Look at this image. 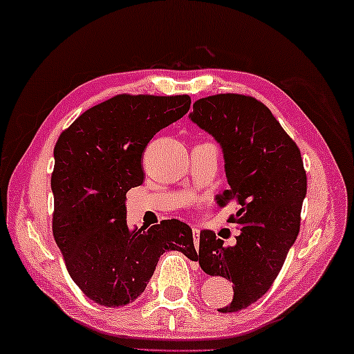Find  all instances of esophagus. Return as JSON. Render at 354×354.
<instances>
[{
	"instance_id": "1",
	"label": "esophagus",
	"mask_w": 354,
	"mask_h": 354,
	"mask_svg": "<svg viewBox=\"0 0 354 354\" xmlns=\"http://www.w3.org/2000/svg\"><path fill=\"white\" fill-rule=\"evenodd\" d=\"M192 230H193V239H194V243H196V247H198V243H199V234H201V231H199V227H196V226H193ZM196 266H198V264H196Z\"/></svg>"
}]
</instances>
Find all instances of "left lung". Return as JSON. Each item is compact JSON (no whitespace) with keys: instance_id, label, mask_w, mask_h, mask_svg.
I'll return each mask as SVG.
<instances>
[{"instance_id":"obj_1","label":"left lung","mask_w":354,"mask_h":354,"mask_svg":"<svg viewBox=\"0 0 354 354\" xmlns=\"http://www.w3.org/2000/svg\"><path fill=\"white\" fill-rule=\"evenodd\" d=\"M189 120L220 144L230 189L216 204H239L241 234L225 247L214 231L199 236V264L205 274L232 281V301L221 313L247 308L279 275L301 226L307 176L301 151L263 102L243 95H215L196 101Z\"/></svg>"}]
</instances>
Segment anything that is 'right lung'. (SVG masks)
<instances>
[{
    "label": "right lung",
    "mask_w": 354,
    "mask_h": 354,
    "mask_svg": "<svg viewBox=\"0 0 354 354\" xmlns=\"http://www.w3.org/2000/svg\"><path fill=\"white\" fill-rule=\"evenodd\" d=\"M188 95H118L85 111L53 150V237L71 279L100 306L123 307L142 295L160 257L176 250L198 261L180 220L131 231L127 193L144 182V150L160 129L189 111Z\"/></svg>",
    "instance_id": "add662e5"
}]
</instances>
